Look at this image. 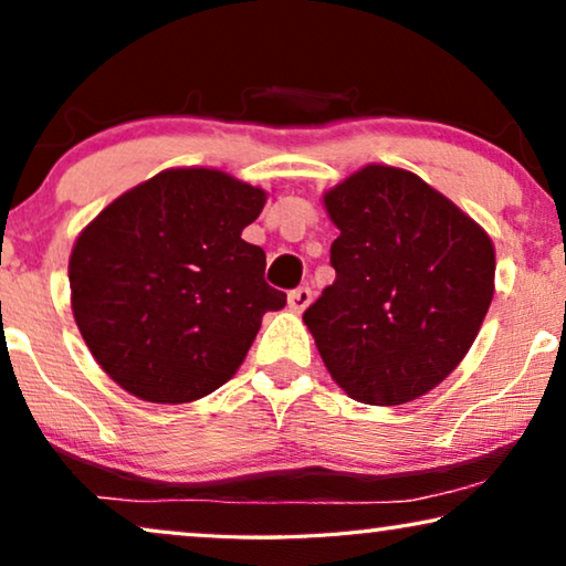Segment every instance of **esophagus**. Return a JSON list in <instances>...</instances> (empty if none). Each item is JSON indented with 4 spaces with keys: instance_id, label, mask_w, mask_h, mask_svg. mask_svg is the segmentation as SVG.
Wrapping results in <instances>:
<instances>
[{
    "instance_id": "obj_1",
    "label": "esophagus",
    "mask_w": 566,
    "mask_h": 566,
    "mask_svg": "<svg viewBox=\"0 0 566 566\" xmlns=\"http://www.w3.org/2000/svg\"><path fill=\"white\" fill-rule=\"evenodd\" d=\"M308 304H312V289H306V285H301V289L289 293V306H291L296 314L304 312V308H306Z\"/></svg>"
}]
</instances>
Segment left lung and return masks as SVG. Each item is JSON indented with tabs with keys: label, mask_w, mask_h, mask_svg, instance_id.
<instances>
[{
	"label": "left lung",
	"mask_w": 566,
	"mask_h": 566,
	"mask_svg": "<svg viewBox=\"0 0 566 566\" xmlns=\"http://www.w3.org/2000/svg\"><path fill=\"white\" fill-rule=\"evenodd\" d=\"M335 283L304 312L324 366L363 405H407L448 378L494 293L486 231L407 169L368 165L324 196Z\"/></svg>",
	"instance_id": "8db88e82"
}]
</instances>
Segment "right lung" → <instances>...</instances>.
<instances>
[{
	"instance_id": "add662e5",
	"label": "right lung",
	"mask_w": 566,
	"mask_h": 566,
	"mask_svg": "<svg viewBox=\"0 0 566 566\" xmlns=\"http://www.w3.org/2000/svg\"><path fill=\"white\" fill-rule=\"evenodd\" d=\"M265 190L219 169H167L113 200L76 239L72 308L90 353L138 399L185 405L229 381L265 312V252L242 239Z\"/></svg>"
}]
</instances>
